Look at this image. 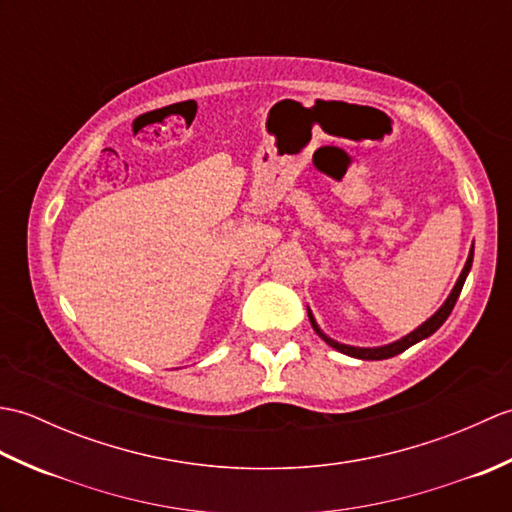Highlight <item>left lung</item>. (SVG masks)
Returning a JSON list of instances; mask_svg holds the SVG:
<instances>
[{
  "label": "left lung",
  "mask_w": 512,
  "mask_h": 512,
  "mask_svg": "<svg viewBox=\"0 0 512 512\" xmlns=\"http://www.w3.org/2000/svg\"><path fill=\"white\" fill-rule=\"evenodd\" d=\"M471 264H473V248H471V253H469V259H466V264H464V270H462V275H460V279H458V284H455V288L451 290V295H449L447 301H444V306H442L436 314H433V317H431L429 321H424L418 330H413L411 334L405 336V339H400V341L391 343V345H385V347H350V345L336 343V341L328 339V336H325V334L317 328V323H314V317H312L310 310H308L310 323H312V328L317 330V334L321 336V339H323L325 343H328V345H332L334 350H339V352H343V354H347V356H354V358H363V361H383V358L396 356V354H400V352H405L407 347H411L413 343L427 339V336H431L433 332H436V330L440 328V325H442L444 321L449 319V314H451V310H453V306H455V301H458L460 292H462L464 279H466V275H469Z\"/></svg>",
  "instance_id": "left-lung-1"
}]
</instances>
